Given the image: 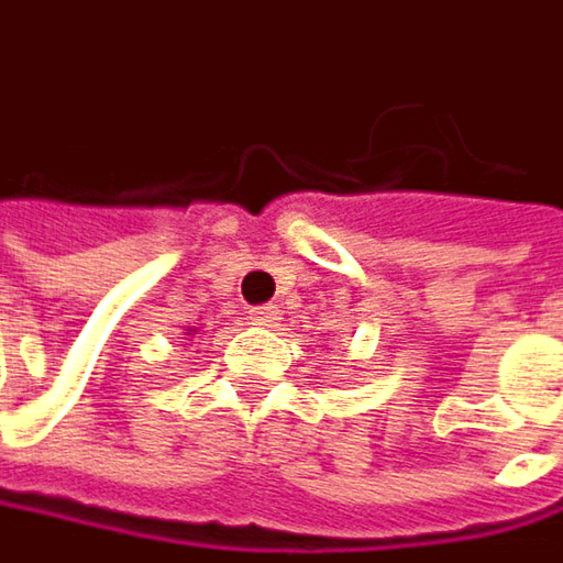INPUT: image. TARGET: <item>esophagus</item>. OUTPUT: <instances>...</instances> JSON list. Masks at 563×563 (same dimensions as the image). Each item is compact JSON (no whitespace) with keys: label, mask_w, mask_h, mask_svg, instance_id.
Segmentation results:
<instances>
[{"label":"esophagus","mask_w":563,"mask_h":563,"mask_svg":"<svg viewBox=\"0 0 563 563\" xmlns=\"http://www.w3.org/2000/svg\"><path fill=\"white\" fill-rule=\"evenodd\" d=\"M252 320L262 327H277L280 311H277V305H258V308H252Z\"/></svg>","instance_id":"obj_1"}]
</instances>
